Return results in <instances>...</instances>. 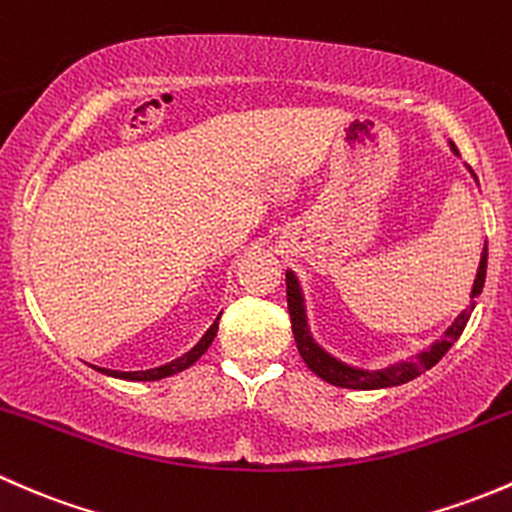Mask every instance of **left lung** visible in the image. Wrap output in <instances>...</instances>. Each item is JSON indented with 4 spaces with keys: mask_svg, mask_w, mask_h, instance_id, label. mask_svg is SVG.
<instances>
[{
    "mask_svg": "<svg viewBox=\"0 0 512 512\" xmlns=\"http://www.w3.org/2000/svg\"><path fill=\"white\" fill-rule=\"evenodd\" d=\"M451 152L458 157V150L453 142ZM468 172L473 175V170L468 167ZM486 266H488V244H483L481 251V263H478V273L476 281H473L471 288V303H468L466 310L458 313V318L446 328V333L439 337V340L431 342L426 350H419L416 355L407 357V360H397L392 365L382 367V370H365V367L350 365V362H342L340 357L330 355L323 345H318L313 333H310V323H308V308H305V293L303 286H300L298 276L295 271H286V286H288V310H291V325H293V337L295 345H298L300 357H303L305 365L310 367V372L318 374L320 379H325L328 384H335V387H345V389H387V387H397V384L409 382V379L419 377L421 372L431 370L441 357L449 352V347L458 340V335L463 333L466 328L468 318H471L473 308H476V298L483 291V283H486Z\"/></svg>",
    "mask_w": 512,
    "mask_h": 512,
    "instance_id": "left-lung-1",
    "label": "left lung"
}]
</instances>
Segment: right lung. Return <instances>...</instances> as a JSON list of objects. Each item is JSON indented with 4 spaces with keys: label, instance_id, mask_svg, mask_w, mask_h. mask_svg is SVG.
<instances>
[{
    "label": "right lung",
    "instance_id": "1",
    "mask_svg": "<svg viewBox=\"0 0 512 512\" xmlns=\"http://www.w3.org/2000/svg\"><path fill=\"white\" fill-rule=\"evenodd\" d=\"M219 318L212 323V328L207 330V333L202 335V340L197 342V345L192 347L189 352H184L182 357H177V360L167 362V365H160V367H152V370H140V372H120V370H105V367H96L98 372L108 374V377H118V379H130V382H157V379H165V377H172V374L187 370V367H192L194 362L199 360V357L204 355V352L209 350V345L214 342V337H217V330H219Z\"/></svg>",
    "mask_w": 512,
    "mask_h": 512
}]
</instances>
